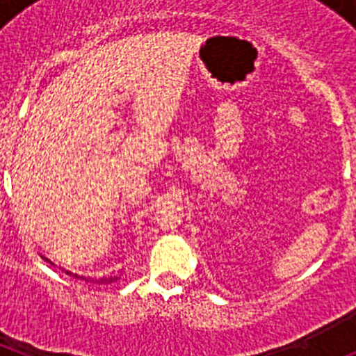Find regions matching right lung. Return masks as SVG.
<instances>
[{
  "label": "right lung",
  "mask_w": 356,
  "mask_h": 356,
  "mask_svg": "<svg viewBox=\"0 0 356 356\" xmlns=\"http://www.w3.org/2000/svg\"><path fill=\"white\" fill-rule=\"evenodd\" d=\"M42 259L46 260V262H49V264H53V266H55V262H51V260L48 259V257H44L42 254ZM67 273V275H71V276H76V278H80V280H92V282H97V284H110V282H114V280H118V276H99V278L97 280H94V278H90V276H83V275H80V273H72V271H65Z\"/></svg>",
  "instance_id": "right-lung-1"
}]
</instances>
